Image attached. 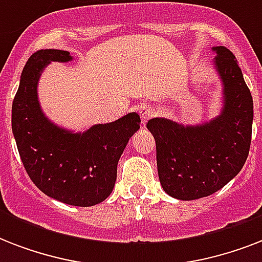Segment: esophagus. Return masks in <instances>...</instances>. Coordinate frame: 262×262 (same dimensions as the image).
<instances>
[{
  "mask_svg": "<svg viewBox=\"0 0 262 262\" xmlns=\"http://www.w3.org/2000/svg\"><path fill=\"white\" fill-rule=\"evenodd\" d=\"M139 114L140 117H141V122H143V125H145L148 119H151L152 117H154L155 111L152 110V107L149 106H141L139 108Z\"/></svg>",
  "mask_w": 262,
  "mask_h": 262,
  "instance_id": "34e87169",
  "label": "esophagus"
}]
</instances>
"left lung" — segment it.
Returning <instances> with one entry per match:
<instances>
[{
	"mask_svg": "<svg viewBox=\"0 0 262 262\" xmlns=\"http://www.w3.org/2000/svg\"><path fill=\"white\" fill-rule=\"evenodd\" d=\"M215 67L224 85L222 114L200 126H182L170 119L147 123L156 141L160 185L178 200L213 194L242 170L252 143L253 98L235 55L213 47Z\"/></svg>",
	"mask_w": 262,
	"mask_h": 262,
	"instance_id": "left-lung-1",
	"label": "left lung"
}]
</instances>
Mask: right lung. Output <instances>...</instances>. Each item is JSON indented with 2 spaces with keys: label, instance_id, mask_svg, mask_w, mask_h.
<instances>
[{
  "label": "right lung",
  "instance_id": "obj_1",
  "mask_svg": "<svg viewBox=\"0 0 262 262\" xmlns=\"http://www.w3.org/2000/svg\"><path fill=\"white\" fill-rule=\"evenodd\" d=\"M71 59L69 51L54 49L35 51L28 58L12 104V130L23 166L35 186L61 203L92 207L113 191L118 160L141 119L129 113L84 133L51 123L39 106L38 80L49 62Z\"/></svg>",
  "mask_w": 262,
  "mask_h": 262
}]
</instances>
